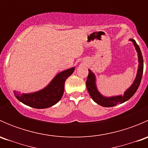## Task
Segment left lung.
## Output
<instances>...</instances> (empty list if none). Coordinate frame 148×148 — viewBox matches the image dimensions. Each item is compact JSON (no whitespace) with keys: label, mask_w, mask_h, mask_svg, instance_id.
<instances>
[{"label":"left lung","mask_w":148,"mask_h":148,"mask_svg":"<svg viewBox=\"0 0 148 148\" xmlns=\"http://www.w3.org/2000/svg\"><path fill=\"white\" fill-rule=\"evenodd\" d=\"M131 41L133 43L134 46H135V49H136L137 52H138V72H137L136 78L134 80L133 83L131 85L129 89H127L124 93V95H119V96H114V97H107L103 95H101L98 91L96 85V77H95V74L89 69V74H88L87 79H86V89H87L88 92H89V95L91 96L92 99L95 101L97 104H99V105L102 106V107H114L118 104H122V103L126 102L128 99H130L136 91L138 90L139 85H140V82H141L142 77H143V55H142L141 51H140V47L137 44L136 41L132 38H130Z\"/></svg>","instance_id":"8db88e82"}]
</instances>
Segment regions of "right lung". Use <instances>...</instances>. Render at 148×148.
Listing matches in <instances>:
<instances>
[{
  "label": "right lung",
  "instance_id": "add662e5",
  "mask_svg": "<svg viewBox=\"0 0 148 148\" xmlns=\"http://www.w3.org/2000/svg\"><path fill=\"white\" fill-rule=\"evenodd\" d=\"M75 67L59 73L44 89L29 94H20L14 91V95L20 102L36 109H44L54 105L62 99L66 79L72 74Z\"/></svg>",
  "mask_w": 148,
  "mask_h": 148
}]
</instances>
